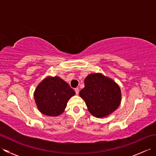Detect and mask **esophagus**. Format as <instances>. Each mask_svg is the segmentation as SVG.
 <instances>
[{
	"label": "esophagus",
	"instance_id": "34e87169",
	"mask_svg": "<svg viewBox=\"0 0 156 156\" xmlns=\"http://www.w3.org/2000/svg\"><path fill=\"white\" fill-rule=\"evenodd\" d=\"M75 92H76V94L78 95V94H79V89H78V88H75Z\"/></svg>",
	"mask_w": 156,
	"mask_h": 156
}]
</instances>
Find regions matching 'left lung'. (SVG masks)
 Returning <instances> with one entry per match:
<instances>
[{"label":"left lung","instance_id":"1","mask_svg":"<svg viewBox=\"0 0 156 156\" xmlns=\"http://www.w3.org/2000/svg\"><path fill=\"white\" fill-rule=\"evenodd\" d=\"M79 94L85 101L88 111L97 118L112 113L121 102L119 86L101 73L88 75L84 80V88Z\"/></svg>","mask_w":156,"mask_h":156}]
</instances>
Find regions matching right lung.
<instances>
[{"label":"right lung","mask_w":156,"mask_h":156,"mask_svg":"<svg viewBox=\"0 0 156 156\" xmlns=\"http://www.w3.org/2000/svg\"><path fill=\"white\" fill-rule=\"evenodd\" d=\"M75 91L59 76H48L39 83L34 92L37 108L42 114L58 117L64 111Z\"/></svg>","instance_id":"obj_1"}]
</instances>
